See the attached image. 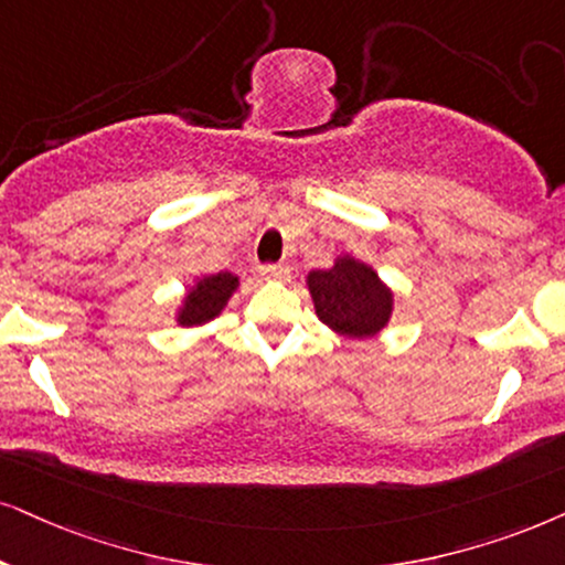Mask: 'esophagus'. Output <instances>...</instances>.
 <instances>
[{"mask_svg":"<svg viewBox=\"0 0 565 565\" xmlns=\"http://www.w3.org/2000/svg\"><path fill=\"white\" fill-rule=\"evenodd\" d=\"M260 276L270 278V281H284V278H289V266L287 263H266V266H260Z\"/></svg>","mask_w":565,"mask_h":565,"instance_id":"34e87169","label":"esophagus"}]
</instances>
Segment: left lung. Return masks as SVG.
<instances>
[{
    "label": "left lung",
    "instance_id": "obj_1",
    "mask_svg": "<svg viewBox=\"0 0 565 565\" xmlns=\"http://www.w3.org/2000/svg\"><path fill=\"white\" fill-rule=\"evenodd\" d=\"M318 318L333 331L365 339L381 331L391 316V291L373 268L354 258L335 260L333 268L307 276Z\"/></svg>",
    "mask_w": 565,
    "mask_h": 565
}]
</instances>
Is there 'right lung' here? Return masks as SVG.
Instances as JSON below:
<instances>
[{"mask_svg":"<svg viewBox=\"0 0 565 565\" xmlns=\"http://www.w3.org/2000/svg\"><path fill=\"white\" fill-rule=\"evenodd\" d=\"M237 276L232 274H216L200 278L198 287L188 295V302H184L180 312L182 326H200L205 320L216 318L221 310H224L226 299L232 297V291L237 289Z\"/></svg>","mask_w":565,"mask_h":565,"instance_id":"obj_1","label":"right lung"}]
</instances>
